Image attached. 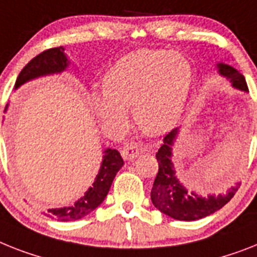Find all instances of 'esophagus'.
Here are the masks:
<instances>
[{
	"label": "esophagus",
	"instance_id": "34e87169",
	"mask_svg": "<svg viewBox=\"0 0 257 257\" xmlns=\"http://www.w3.org/2000/svg\"><path fill=\"white\" fill-rule=\"evenodd\" d=\"M144 151V148L138 144H126L122 150H120V155L124 160H133V159L138 158L142 152Z\"/></svg>",
	"mask_w": 257,
	"mask_h": 257
}]
</instances>
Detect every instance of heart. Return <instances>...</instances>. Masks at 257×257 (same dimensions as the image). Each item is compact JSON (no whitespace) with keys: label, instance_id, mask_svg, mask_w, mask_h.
<instances>
[{"label":"heart","instance_id":"heart-1","mask_svg":"<svg viewBox=\"0 0 257 257\" xmlns=\"http://www.w3.org/2000/svg\"><path fill=\"white\" fill-rule=\"evenodd\" d=\"M192 65L185 56L165 50H139L110 67L103 92L90 95L93 111L107 131L122 130L127 107L147 135H160L177 123L192 85Z\"/></svg>","mask_w":257,"mask_h":257}]
</instances>
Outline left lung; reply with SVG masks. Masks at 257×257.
I'll list each match as a JSON object with an SVG mask.
<instances>
[{
  "mask_svg": "<svg viewBox=\"0 0 257 257\" xmlns=\"http://www.w3.org/2000/svg\"><path fill=\"white\" fill-rule=\"evenodd\" d=\"M218 73L231 82L235 89L248 92L244 76L238 69L224 63H218ZM180 128H175L167 134L159 148L156 159L159 162V172L151 190V201L154 206L163 214L177 220H197L215 213L226 205L235 196L240 182H235L226 192L219 194L201 196L190 192L180 182L172 163V147L175 144Z\"/></svg>",
  "mask_w": 257,
  "mask_h": 257,
  "instance_id": "1",
  "label": "left lung"
}]
</instances>
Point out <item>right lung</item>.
<instances>
[{
    "mask_svg": "<svg viewBox=\"0 0 257 257\" xmlns=\"http://www.w3.org/2000/svg\"><path fill=\"white\" fill-rule=\"evenodd\" d=\"M71 61L68 60L67 55L63 47L50 48L43 51L42 54L35 56L33 60H30L27 65L23 68L19 76L17 77L16 86L18 89L23 84L31 81L34 78L43 77L48 75H56L64 72L69 67ZM8 109V106H6ZM5 109V110H6ZM123 167V159L116 150L106 148L103 151L102 163L99 167V171L95 176L93 185L85 192V194L78 198L73 205L64 207H56V209H48L47 217L61 222H72V220L81 219L86 217L89 213L103 202L105 197L110 190V186L113 184L116 172Z\"/></svg>",
    "mask_w": 257,
    "mask_h": 257,
    "instance_id": "obj_1",
    "label": "right lung"
}]
</instances>
